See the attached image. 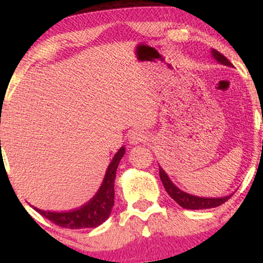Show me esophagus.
<instances>
[{
  "instance_id": "1",
  "label": "esophagus",
  "mask_w": 263,
  "mask_h": 263,
  "mask_svg": "<svg viewBox=\"0 0 263 263\" xmlns=\"http://www.w3.org/2000/svg\"><path fill=\"white\" fill-rule=\"evenodd\" d=\"M128 141H129V144H138V143H144V142L148 141V137H147V135L144 134L143 131H138V129H136V131L132 132V134H129L128 136Z\"/></svg>"
}]
</instances>
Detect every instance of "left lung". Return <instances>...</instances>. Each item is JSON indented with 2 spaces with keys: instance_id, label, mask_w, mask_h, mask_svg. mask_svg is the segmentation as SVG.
Returning a JSON list of instances; mask_svg holds the SVG:
<instances>
[{
  "instance_id": "obj_1",
  "label": "left lung",
  "mask_w": 263,
  "mask_h": 263,
  "mask_svg": "<svg viewBox=\"0 0 263 263\" xmlns=\"http://www.w3.org/2000/svg\"><path fill=\"white\" fill-rule=\"evenodd\" d=\"M211 55H213V58L218 63H220V64L232 66L231 63L229 62V60L226 59L221 53H219L218 50L211 49ZM159 177H161V180L163 185H164L165 192L170 194V197L173 199V200H176L180 206L184 208V209H189V210L210 209V208H216L219 206V205L224 204L225 201H228L229 199L231 198V195H228V197H222V198H201V197H197V195H192L189 194V193L183 192V190H180L176 184L172 182L170 177H168V174L165 173L161 167H159Z\"/></svg>"
}]
</instances>
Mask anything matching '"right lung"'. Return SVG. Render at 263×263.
I'll list each match as a JSON object with an SVG mask.
<instances>
[{
	"label": "right lung",
	"mask_w": 263,
	"mask_h": 263,
	"mask_svg": "<svg viewBox=\"0 0 263 263\" xmlns=\"http://www.w3.org/2000/svg\"><path fill=\"white\" fill-rule=\"evenodd\" d=\"M125 155V147H121L114 156L112 161L108 164L106 174L102 180L101 186L96 194L80 206L79 209L66 211V213H54V211L41 210L34 208L41 215L54 222L55 225L66 229H90L96 228L106 221L114 206L115 198V178L119 163Z\"/></svg>",
	"instance_id": "1"
}]
</instances>
